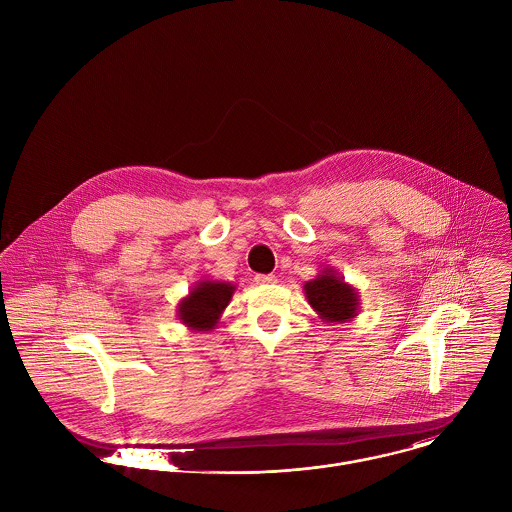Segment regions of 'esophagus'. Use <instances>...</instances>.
Here are the masks:
<instances>
[{"label": "esophagus", "instance_id": "obj_1", "mask_svg": "<svg viewBox=\"0 0 512 512\" xmlns=\"http://www.w3.org/2000/svg\"><path fill=\"white\" fill-rule=\"evenodd\" d=\"M255 283L257 285H273V283H277V277L275 275H255Z\"/></svg>", "mask_w": 512, "mask_h": 512}]
</instances>
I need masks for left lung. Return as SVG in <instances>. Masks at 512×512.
<instances>
[{
  "instance_id": "1",
  "label": "left lung",
  "mask_w": 512,
  "mask_h": 512,
  "mask_svg": "<svg viewBox=\"0 0 512 512\" xmlns=\"http://www.w3.org/2000/svg\"><path fill=\"white\" fill-rule=\"evenodd\" d=\"M308 305L318 318L332 324L350 322L360 312L358 289L344 281L334 267H324L303 287Z\"/></svg>"
}]
</instances>
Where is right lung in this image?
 Masks as SVG:
<instances>
[{
  "instance_id": "add662e5",
  "label": "right lung",
  "mask_w": 512,
  "mask_h": 512,
  "mask_svg": "<svg viewBox=\"0 0 512 512\" xmlns=\"http://www.w3.org/2000/svg\"><path fill=\"white\" fill-rule=\"evenodd\" d=\"M235 285L227 281L202 279L192 291L178 303L176 314L182 324L192 332H209L217 326L223 310L229 305Z\"/></svg>"
}]
</instances>
